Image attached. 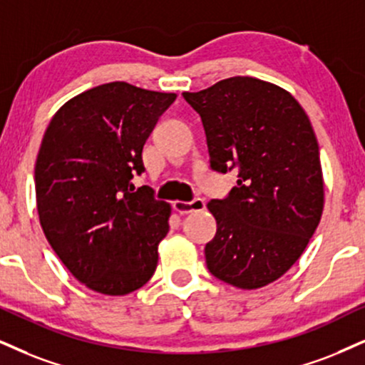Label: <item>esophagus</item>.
I'll return each instance as SVG.
<instances>
[{
  "label": "esophagus",
  "instance_id": "esophagus-1",
  "mask_svg": "<svg viewBox=\"0 0 365 365\" xmlns=\"http://www.w3.org/2000/svg\"><path fill=\"white\" fill-rule=\"evenodd\" d=\"M205 200L201 197H196L192 201H174V211L179 215H187L192 213V211H201L205 210Z\"/></svg>",
  "mask_w": 365,
  "mask_h": 365
}]
</instances>
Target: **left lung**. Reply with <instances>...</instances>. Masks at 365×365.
<instances>
[{"mask_svg": "<svg viewBox=\"0 0 365 365\" xmlns=\"http://www.w3.org/2000/svg\"><path fill=\"white\" fill-rule=\"evenodd\" d=\"M182 96L203 121L211 169L238 173L228 197L208 203L217 233L205 247L206 265L240 289L271 284L301 257L322 220L312 121L289 91L249 76Z\"/></svg>", "mask_w": 365, "mask_h": 365, "instance_id": "1", "label": "left lung"}]
</instances>
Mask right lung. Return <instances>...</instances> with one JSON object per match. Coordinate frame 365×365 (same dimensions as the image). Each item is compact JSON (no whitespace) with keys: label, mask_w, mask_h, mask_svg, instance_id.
I'll list each match as a JSON object with an SVG mask.
<instances>
[{"label":"right lung","mask_w":365,"mask_h":365,"mask_svg":"<svg viewBox=\"0 0 365 365\" xmlns=\"http://www.w3.org/2000/svg\"><path fill=\"white\" fill-rule=\"evenodd\" d=\"M174 93L101 84L64 103L45 130L35 196L48 244L89 289L125 296L154 276L170 205L135 190L142 150Z\"/></svg>","instance_id":"obj_1"}]
</instances>
